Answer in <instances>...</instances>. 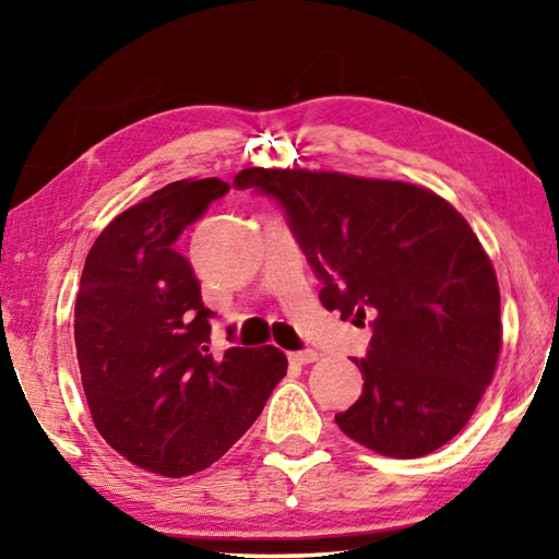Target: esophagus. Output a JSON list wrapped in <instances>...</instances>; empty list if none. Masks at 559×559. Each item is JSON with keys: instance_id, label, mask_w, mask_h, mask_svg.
<instances>
[{"instance_id": "34e87169", "label": "esophagus", "mask_w": 559, "mask_h": 559, "mask_svg": "<svg viewBox=\"0 0 559 559\" xmlns=\"http://www.w3.org/2000/svg\"><path fill=\"white\" fill-rule=\"evenodd\" d=\"M288 359L293 365H310L318 359L316 349H298V353H288Z\"/></svg>"}]
</instances>
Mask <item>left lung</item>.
I'll use <instances>...</instances> for the list:
<instances>
[{
  "label": "left lung",
  "instance_id": "obj_1",
  "mask_svg": "<svg viewBox=\"0 0 559 559\" xmlns=\"http://www.w3.org/2000/svg\"><path fill=\"white\" fill-rule=\"evenodd\" d=\"M234 187L276 200L320 302L372 328L355 357L362 394L337 427L394 459L456 437L500 353L496 271L468 222L429 189L386 179L249 167Z\"/></svg>",
  "mask_w": 559,
  "mask_h": 559
}]
</instances>
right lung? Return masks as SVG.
<instances>
[{"mask_svg":"<svg viewBox=\"0 0 559 559\" xmlns=\"http://www.w3.org/2000/svg\"><path fill=\"white\" fill-rule=\"evenodd\" d=\"M226 192L216 177L182 179L118 214L88 251L75 298V355L93 424L128 461L167 478L219 461L288 370L276 347L212 355L216 313L175 249Z\"/></svg>","mask_w":559,"mask_h":559,"instance_id":"right-lung-1","label":"right lung"}]
</instances>
